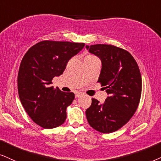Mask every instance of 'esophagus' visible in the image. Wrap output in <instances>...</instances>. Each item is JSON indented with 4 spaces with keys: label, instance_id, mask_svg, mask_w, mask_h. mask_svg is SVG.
<instances>
[{
    "label": "esophagus",
    "instance_id": "1",
    "mask_svg": "<svg viewBox=\"0 0 161 161\" xmlns=\"http://www.w3.org/2000/svg\"><path fill=\"white\" fill-rule=\"evenodd\" d=\"M80 96H82V94L80 92H77L75 94V98H79V97H80Z\"/></svg>",
    "mask_w": 161,
    "mask_h": 161
}]
</instances>
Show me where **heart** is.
I'll return each instance as SVG.
<instances>
[{
    "label": "heart",
    "mask_w": 161,
    "mask_h": 161,
    "mask_svg": "<svg viewBox=\"0 0 161 161\" xmlns=\"http://www.w3.org/2000/svg\"><path fill=\"white\" fill-rule=\"evenodd\" d=\"M90 60H98V59L96 57L92 56V55H88L84 58V62L85 61H90Z\"/></svg>",
    "instance_id": "heart-1"
}]
</instances>
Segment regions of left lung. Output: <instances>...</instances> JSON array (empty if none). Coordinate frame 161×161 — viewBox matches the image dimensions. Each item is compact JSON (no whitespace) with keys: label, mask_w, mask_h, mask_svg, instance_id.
<instances>
[{"label":"left lung","mask_w":161,"mask_h":161,"mask_svg":"<svg viewBox=\"0 0 161 161\" xmlns=\"http://www.w3.org/2000/svg\"><path fill=\"white\" fill-rule=\"evenodd\" d=\"M102 60L98 82L109 95L103 104L92 98L86 110L90 125L109 134L123 127L135 114L142 92V77L136 60L128 51L111 45H86Z\"/></svg>","instance_id":"left-lung-1"}]
</instances>
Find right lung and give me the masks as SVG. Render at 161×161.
Returning a JSON list of instances; mask_svg holds the SVG:
<instances>
[{"label": "right lung", "mask_w": 161, "mask_h": 161, "mask_svg": "<svg viewBox=\"0 0 161 161\" xmlns=\"http://www.w3.org/2000/svg\"><path fill=\"white\" fill-rule=\"evenodd\" d=\"M84 45L44 40L33 45L24 56L18 74L19 98L31 119L42 128H57L65 121L66 108L75 94L53 88L52 80L63 74L68 61Z\"/></svg>", "instance_id": "right-lung-1"}]
</instances>
